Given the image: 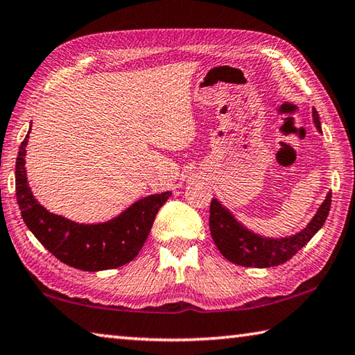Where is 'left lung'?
<instances>
[{
	"label": "left lung",
	"mask_w": 355,
	"mask_h": 355,
	"mask_svg": "<svg viewBox=\"0 0 355 355\" xmlns=\"http://www.w3.org/2000/svg\"><path fill=\"white\" fill-rule=\"evenodd\" d=\"M313 120L318 130L321 131L320 116L316 110H313ZM330 203H332V194L329 192L307 228L290 238L269 239L245 230L218 200L213 199L209 205V230L216 248L228 261L245 268L279 266L296 255L315 236V233L327 219Z\"/></svg>",
	"instance_id": "8db88e82"
}]
</instances>
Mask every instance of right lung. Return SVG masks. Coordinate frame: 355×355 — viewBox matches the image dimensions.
I'll return each instance as SVG.
<instances>
[{
    "instance_id": "obj_1",
    "label": "right lung",
    "mask_w": 355,
    "mask_h": 355,
    "mask_svg": "<svg viewBox=\"0 0 355 355\" xmlns=\"http://www.w3.org/2000/svg\"><path fill=\"white\" fill-rule=\"evenodd\" d=\"M28 137L29 131L17 156L15 192L21 218L40 244L58 260L81 271H105L133 260L146 243L156 214L171 197V192L146 197L105 224H76L62 216L48 213L28 188L25 171Z\"/></svg>"
}]
</instances>
